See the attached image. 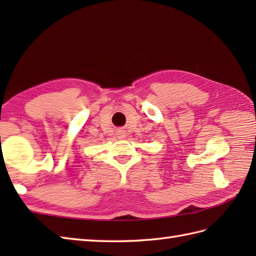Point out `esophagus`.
<instances>
[{
  "label": "esophagus",
  "mask_w": 256,
  "mask_h": 256,
  "mask_svg": "<svg viewBox=\"0 0 256 256\" xmlns=\"http://www.w3.org/2000/svg\"><path fill=\"white\" fill-rule=\"evenodd\" d=\"M118 138L120 140L124 138H125V133H124V132H122V131H120V132L118 133Z\"/></svg>",
  "instance_id": "34e87169"
}]
</instances>
